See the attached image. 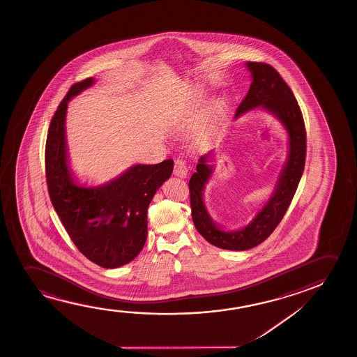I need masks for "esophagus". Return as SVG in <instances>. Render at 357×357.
<instances>
[{"label":"esophagus","instance_id":"obj_1","mask_svg":"<svg viewBox=\"0 0 357 357\" xmlns=\"http://www.w3.org/2000/svg\"><path fill=\"white\" fill-rule=\"evenodd\" d=\"M174 174L181 178H185L188 176V165H186L185 160L176 158V165H174Z\"/></svg>","mask_w":357,"mask_h":357}]
</instances>
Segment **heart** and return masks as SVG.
<instances>
[{"instance_id":"obj_1","label":"heart","mask_w":357,"mask_h":357,"mask_svg":"<svg viewBox=\"0 0 357 357\" xmlns=\"http://www.w3.org/2000/svg\"><path fill=\"white\" fill-rule=\"evenodd\" d=\"M220 112H222V103L220 101H215L212 106V113L215 118H218L220 116Z\"/></svg>"}]
</instances>
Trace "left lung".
Masks as SVG:
<instances>
[{"instance_id":"8db88e82","label":"left lung","mask_w":357,"mask_h":357,"mask_svg":"<svg viewBox=\"0 0 357 357\" xmlns=\"http://www.w3.org/2000/svg\"><path fill=\"white\" fill-rule=\"evenodd\" d=\"M252 83L249 93L236 109L235 117L255 107H264L273 113L289 134V155L280 172L273 194L254 220L243 229L225 231L212 220L206 210L204 190L213 172L212 152L200 157L196 172L189 181L192 222L196 229L210 244L220 249L244 251L252 249L267 239L283 220L298 189L306 160V129L303 113L291 89L275 69L264 62H248Z\"/></svg>"}]
</instances>
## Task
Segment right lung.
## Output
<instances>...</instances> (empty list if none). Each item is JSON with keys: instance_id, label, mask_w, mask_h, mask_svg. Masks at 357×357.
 <instances>
[{"instance_id": "1", "label": "right lung", "mask_w": 357, "mask_h": 357, "mask_svg": "<svg viewBox=\"0 0 357 357\" xmlns=\"http://www.w3.org/2000/svg\"><path fill=\"white\" fill-rule=\"evenodd\" d=\"M95 83L88 78L72 85L50 123L45 169L50 199L74 245L93 264L117 268L137 257L147 238V207L171 176L173 160L135 165L98 188L80 186L69 168L66 112L70 98Z\"/></svg>"}]
</instances>
